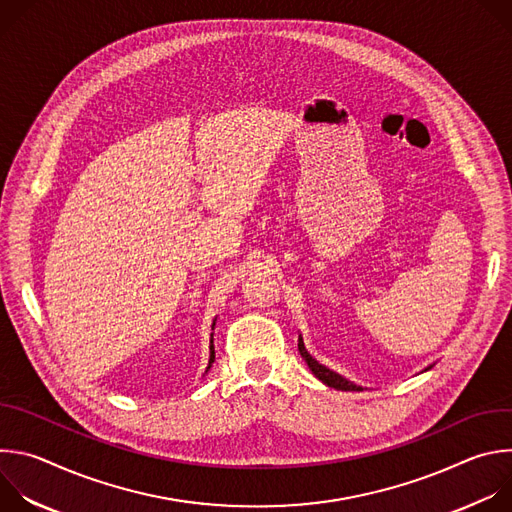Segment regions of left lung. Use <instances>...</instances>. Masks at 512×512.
Masks as SVG:
<instances>
[{"instance_id":"obj_1","label":"left lung","mask_w":512,"mask_h":512,"mask_svg":"<svg viewBox=\"0 0 512 512\" xmlns=\"http://www.w3.org/2000/svg\"><path fill=\"white\" fill-rule=\"evenodd\" d=\"M298 350H300V354H302V358L308 362V367H310V371L324 383V385H328V387H332V389H338V391H360V387L358 385H354V383H350V381H346L344 377H340L338 373H334V371H330V369H326L324 364H320L316 358H312V354L306 350V346H304V340H302V336L298 338Z\"/></svg>"}]
</instances>
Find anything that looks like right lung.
<instances>
[{
  "label": "right lung",
  "mask_w": 512,
  "mask_h": 512,
  "mask_svg": "<svg viewBox=\"0 0 512 512\" xmlns=\"http://www.w3.org/2000/svg\"><path fill=\"white\" fill-rule=\"evenodd\" d=\"M212 330H214V322H212ZM212 362H214V344H212V338H210V360H208L206 371L212 367Z\"/></svg>",
  "instance_id": "obj_1"
}]
</instances>
